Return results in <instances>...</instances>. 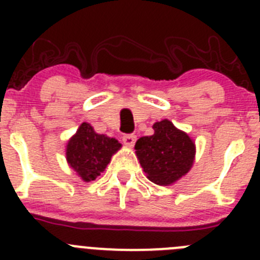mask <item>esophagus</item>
<instances>
[{"mask_svg":"<svg viewBox=\"0 0 260 260\" xmlns=\"http://www.w3.org/2000/svg\"><path fill=\"white\" fill-rule=\"evenodd\" d=\"M135 141H137V137H135L134 134H125L122 137L123 144H125V146H127V147L134 146Z\"/></svg>","mask_w":260,"mask_h":260,"instance_id":"1","label":"esophagus"}]
</instances>
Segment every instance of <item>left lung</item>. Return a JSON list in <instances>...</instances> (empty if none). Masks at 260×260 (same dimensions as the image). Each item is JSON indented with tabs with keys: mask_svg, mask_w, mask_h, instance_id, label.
<instances>
[{
	"mask_svg": "<svg viewBox=\"0 0 260 260\" xmlns=\"http://www.w3.org/2000/svg\"><path fill=\"white\" fill-rule=\"evenodd\" d=\"M153 130V135L137 141V156L148 180L156 185H171L190 171L195 146L189 135L168 119L156 122Z\"/></svg>",
	"mask_w": 260,
	"mask_h": 260,
	"instance_id": "1",
	"label": "left lung"
}]
</instances>
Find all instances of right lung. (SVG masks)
Here are the masks:
<instances>
[{
	"mask_svg": "<svg viewBox=\"0 0 260 260\" xmlns=\"http://www.w3.org/2000/svg\"><path fill=\"white\" fill-rule=\"evenodd\" d=\"M119 147L121 143L117 139L96 134L92 126L83 122L77 134L69 141L66 158L78 176L88 182L102 174Z\"/></svg>",
	"mask_w": 260,
	"mask_h": 260,
	"instance_id": "right-lung-1",
	"label": "right lung"
}]
</instances>
